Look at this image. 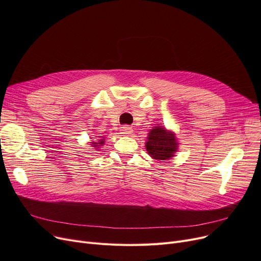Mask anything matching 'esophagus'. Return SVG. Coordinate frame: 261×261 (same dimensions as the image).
I'll list each match as a JSON object with an SVG mask.
<instances>
[{
    "label": "esophagus",
    "mask_w": 261,
    "mask_h": 261,
    "mask_svg": "<svg viewBox=\"0 0 261 261\" xmlns=\"http://www.w3.org/2000/svg\"><path fill=\"white\" fill-rule=\"evenodd\" d=\"M132 132H133V130H132V128L129 127V126H123V127L120 128V133L123 134V135H129V134H131Z\"/></svg>",
    "instance_id": "esophagus-1"
}]
</instances>
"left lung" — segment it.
<instances>
[{
  "label": "left lung",
  "mask_w": 261,
  "mask_h": 261,
  "mask_svg": "<svg viewBox=\"0 0 261 261\" xmlns=\"http://www.w3.org/2000/svg\"><path fill=\"white\" fill-rule=\"evenodd\" d=\"M179 141L172 130L163 126H154L149 131L145 144L147 153L156 161H167L179 150Z\"/></svg>",
  "instance_id": "left-lung-1"
}]
</instances>
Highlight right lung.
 I'll list each match as a JSON object with an SVG mask.
<instances>
[{
    "label": "right lung",
    "mask_w": 261,
    "mask_h": 261,
    "mask_svg": "<svg viewBox=\"0 0 261 261\" xmlns=\"http://www.w3.org/2000/svg\"><path fill=\"white\" fill-rule=\"evenodd\" d=\"M105 140H106V138H101V139H99V140H97V141H92V142H90V143H91V145H92V147H93L94 149L98 150V149L101 148V146L105 144Z\"/></svg>",
    "instance_id": "right-lung-1"
}]
</instances>
